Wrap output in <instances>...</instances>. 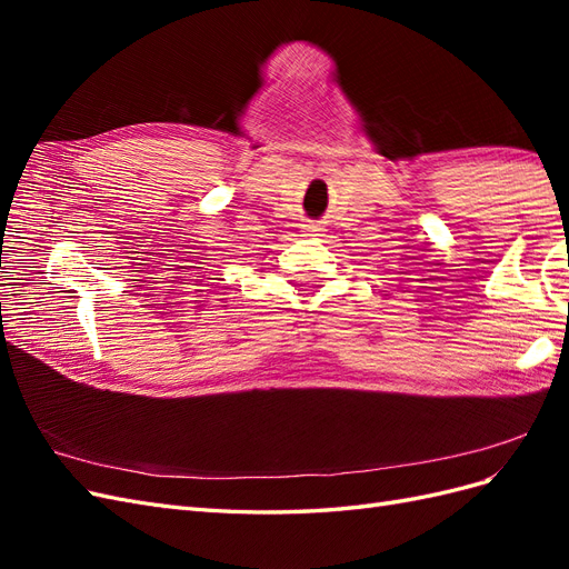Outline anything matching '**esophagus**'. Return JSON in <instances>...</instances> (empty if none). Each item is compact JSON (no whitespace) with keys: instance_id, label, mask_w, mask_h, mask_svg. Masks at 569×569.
<instances>
[{"instance_id":"34e87169","label":"esophagus","mask_w":569,"mask_h":569,"mask_svg":"<svg viewBox=\"0 0 569 569\" xmlns=\"http://www.w3.org/2000/svg\"><path fill=\"white\" fill-rule=\"evenodd\" d=\"M303 237H322L325 228L320 226V222H308V226H303Z\"/></svg>"}]
</instances>
